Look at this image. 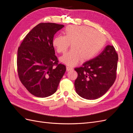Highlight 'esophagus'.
<instances>
[{"label":"esophagus","mask_w":133,"mask_h":133,"mask_svg":"<svg viewBox=\"0 0 133 133\" xmlns=\"http://www.w3.org/2000/svg\"><path fill=\"white\" fill-rule=\"evenodd\" d=\"M66 70L67 71H70V70H73V68H71V67H70V66H66Z\"/></svg>","instance_id":"esophagus-1"}]
</instances>
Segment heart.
<instances>
[{"label": "heart", "mask_w": 133, "mask_h": 133, "mask_svg": "<svg viewBox=\"0 0 133 133\" xmlns=\"http://www.w3.org/2000/svg\"><path fill=\"white\" fill-rule=\"evenodd\" d=\"M64 36L58 35L53 41V45L59 53H64L69 48L71 49L60 58L62 63L75 66L80 60L87 61L94 58L106 42L102 33L87 26L71 25L64 31Z\"/></svg>", "instance_id": "heart-1"}]
</instances>
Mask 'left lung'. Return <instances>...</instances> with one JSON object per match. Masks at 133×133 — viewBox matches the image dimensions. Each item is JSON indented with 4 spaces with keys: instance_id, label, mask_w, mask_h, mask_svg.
Masks as SVG:
<instances>
[{
    "instance_id": "8db88e82",
    "label": "left lung",
    "mask_w": 133,
    "mask_h": 133,
    "mask_svg": "<svg viewBox=\"0 0 133 133\" xmlns=\"http://www.w3.org/2000/svg\"><path fill=\"white\" fill-rule=\"evenodd\" d=\"M118 61L114 47L107 45L97 57L75 68L78 73L74 83L76 93L88 100L98 99L105 94L115 80Z\"/></svg>"
}]
</instances>
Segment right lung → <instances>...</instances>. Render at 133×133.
<instances>
[{"label":"right lung","instance_id":"1","mask_svg":"<svg viewBox=\"0 0 133 133\" xmlns=\"http://www.w3.org/2000/svg\"><path fill=\"white\" fill-rule=\"evenodd\" d=\"M64 26L56 23H40L26 35L18 48L19 79L37 97H48L55 92L66 71L65 65L58 64L53 45L55 34Z\"/></svg>","mask_w":133,"mask_h":133}]
</instances>
